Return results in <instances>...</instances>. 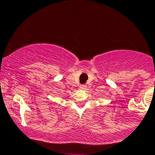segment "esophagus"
I'll return each mask as SVG.
<instances>
[{
    "label": "esophagus",
    "instance_id": "obj_1",
    "mask_svg": "<svg viewBox=\"0 0 155 155\" xmlns=\"http://www.w3.org/2000/svg\"><path fill=\"white\" fill-rule=\"evenodd\" d=\"M80 88H81V89H83V90H84V89H87V86L86 85H81L80 86Z\"/></svg>",
    "mask_w": 155,
    "mask_h": 155
}]
</instances>
